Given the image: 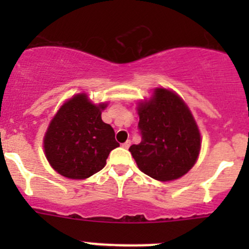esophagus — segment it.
<instances>
[{"mask_svg": "<svg viewBox=\"0 0 249 249\" xmlns=\"http://www.w3.org/2000/svg\"><path fill=\"white\" fill-rule=\"evenodd\" d=\"M122 145H123V147L125 148V149H127V148H129L130 145H131V141H126V142H125V143H123Z\"/></svg>", "mask_w": 249, "mask_h": 249, "instance_id": "esophagus-1", "label": "esophagus"}]
</instances>
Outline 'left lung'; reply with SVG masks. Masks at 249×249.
I'll return each mask as SVG.
<instances>
[{
	"label": "left lung",
	"mask_w": 249,
	"mask_h": 249,
	"mask_svg": "<svg viewBox=\"0 0 249 249\" xmlns=\"http://www.w3.org/2000/svg\"><path fill=\"white\" fill-rule=\"evenodd\" d=\"M137 110L142 141L129 150L139 169L161 182L184 176L201 148L199 127L185 102L171 90L157 88Z\"/></svg>",
	"instance_id": "obj_1"
}]
</instances>
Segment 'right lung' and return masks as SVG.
Returning <instances> with one entry per match:
<instances>
[{
    "label": "right lung",
    "mask_w": 249,
    "mask_h": 249,
    "mask_svg": "<svg viewBox=\"0 0 249 249\" xmlns=\"http://www.w3.org/2000/svg\"><path fill=\"white\" fill-rule=\"evenodd\" d=\"M106 107L92 104L87 94L74 95L60 107L43 140L47 160L57 173L84 179L104 169L110 150L119 145L113 127L101 119Z\"/></svg>",
    "instance_id": "add662e5"
}]
</instances>
